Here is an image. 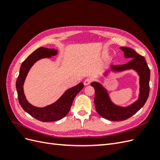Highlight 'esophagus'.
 <instances>
[{"label":"esophagus","mask_w":160,"mask_h":160,"mask_svg":"<svg viewBox=\"0 0 160 160\" xmlns=\"http://www.w3.org/2000/svg\"><path fill=\"white\" fill-rule=\"evenodd\" d=\"M91 82V79H89V78H87L86 79H85L84 81V85H88L90 84V83Z\"/></svg>","instance_id":"34e87169"}]
</instances>
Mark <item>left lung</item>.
Wrapping results in <instances>:
<instances>
[{
    "mask_svg": "<svg viewBox=\"0 0 160 160\" xmlns=\"http://www.w3.org/2000/svg\"><path fill=\"white\" fill-rule=\"evenodd\" d=\"M124 52L125 59H130L126 64L108 67L101 77H107L111 72H122L133 70L139 76V95L138 99L127 106L115 104L111 100L108 90L99 82L91 83L95 89V107L97 112L101 117L109 121H123L132 117L146 103L149 93L150 71L145 58L133 49L122 47L119 48Z\"/></svg>",
    "mask_w": 160,
    "mask_h": 160,
    "instance_id": "left-lung-1",
    "label": "left lung"
}]
</instances>
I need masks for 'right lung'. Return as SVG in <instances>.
Returning <instances> with one entry per match:
<instances>
[{
	"label": "right lung",
	"mask_w": 160,
	"mask_h": 160,
	"mask_svg": "<svg viewBox=\"0 0 160 160\" xmlns=\"http://www.w3.org/2000/svg\"><path fill=\"white\" fill-rule=\"evenodd\" d=\"M57 54V49H47L45 47L38 48L22 62L16 82L18 101L22 108L32 117L42 122H55L65 117L69 113L75 96L84 87L83 83H79L66 90L55 102L43 108L36 107L28 102L23 89L28 71L38 60L45 58H51Z\"/></svg>",
	"instance_id": "1"
}]
</instances>
